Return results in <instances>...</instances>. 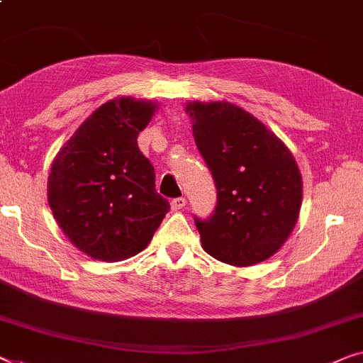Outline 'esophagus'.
<instances>
[{"label": "esophagus", "instance_id": "34e87169", "mask_svg": "<svg viewBox=\"0 0 363 363\" xmlns=\"http://www.w3.org/2000/svg\"><path fill=\"white\" fill-rule=\"evenodd\" d=\"M185 204H186V199L183 198V196H180V198L172 199L170 206H172L173 211H178V209H183V208H185Z\"/></svg>", "mask_w": 363, "mask_h": 363}]
</instances>
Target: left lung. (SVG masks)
<instances>
[{"label": "left lung", "instance_id": "obj_1", "mask_svg": "<svg viewBox=\"0 0 363 363\" xmlns=\"http://www.w3.org/2000/svg\"><path fill=\"white\" fill-rule=\"evenodd\" d=\"M186 113L218 191L213 216L194 218L203 249L234 267L267 260L290 238L301 209L295 157L264 123L233 103L193 101Z\"/></svg>", "mask_w": 363, "mask_h": 363}]
</instances>
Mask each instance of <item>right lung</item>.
I'll list each match as a JSON object with an SVG mask.
<instances>
[{
	"label": "right lung",
	"mask_w": 363,
	"mask_h": 363,
	"mask_svg": "<svg viewBox=\"0 0 363 363\" xmlns=\"http://www.w3.org/2000/svg\"><path fill=\"white\" fill-rule=\"evenodd\" d=\"M157 104L121 96L104 103L57 154L47 182L52 214L70 242L94 260L121 262L143 252L170 204L138 135Z\"/></svg>",
	"instance_id": "add662e5"
}]
</instances>
